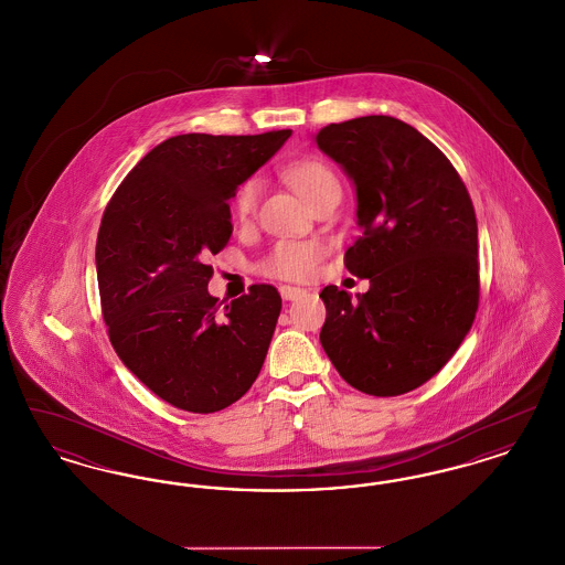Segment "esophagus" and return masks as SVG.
Returning a JSON list of instances; mask_svg holds the SVG:
<instances>
[{"label": "esophagus", "mask_w": 565, "mask_h": 565, "mask_svg": "<svg viewBox=\"0 0 565 565\" xmlns=\"http://www.w3.org/2000/svg\"><path fill=\"white\" fill-rule=\"evenodd\" d=\"M279 295H281L284 300H296L298 296L305 295V290L302 288H295V286H281Z\"/></svg>", "instance_id": "1"}]
</instances>
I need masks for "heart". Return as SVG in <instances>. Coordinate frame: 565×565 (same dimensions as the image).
Here are the masks:
<instances>
[{
    "label": "heart",
    "mask_w": 565,
    "mask_h": 565,
    "mask_svg": "<svg viewBox=\"0 0 565 565\" xmlns=\"http://www.w3.org/2000/svg\"><path fill=\"white\" fill-rule=\"evenodd\" d=\"M288 182L295 186L296 192L309 201L311 205L323 196L328 190L339 189V180L334 171L322 161H300L292 164L286 171ZM263 192V182L260 178H249L245 180L233 201V214L239 222H249ZM322 245L318 242H279L273 245L269 254L260 260L258 269L275 279H286V281H305L309 279L322 258Z\"/></svg>",
    "instance_id": "obj_1"
}]
</instances>
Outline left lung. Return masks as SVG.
Segmentation results:
<instances>
[{
  "mask_svg": "<svg viewBox=\"0 0 565 565\" xmlns=\"http://www.w3.org/2000/svg\"><path fill=\"white\" fill-rule=\"evenodd\" d=\"M316 141L355 186L362 237L345 252L369 279L351 298L326 286L323 351L351 387L401 396L436 375L479 309V228L456 167L392 116L328 125Z\"/></svg>",
  "mask_w": 565,
  "mask_h": 565,
  "instance_id": "8db88e82",
  "label": "left lung"
}]
</instances>
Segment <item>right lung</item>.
I'll use <instances>...</instances> for the list:
<instances>
[{
  "instance_id": "add662e5",
  "label": "right lung",
  "mask_w": 565,
  "mask_h": 565,
  "mask_svg": "<svg viewBox=\"0 0 565 565\" xmlns=\"http://www.w3.org/2000/svg\"><path fill=\"white\" fill-rule=\"evenodd\" d=\"M288 132L169 137L135 164L104 212L95 263L111 348L175 408L222 411L263 369L281 296L256 284L220 311L207 258L231 239L237 186Z\"/></svg>"
}]
</instances>
